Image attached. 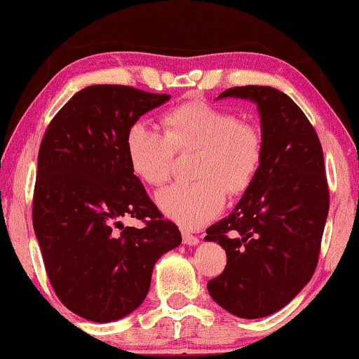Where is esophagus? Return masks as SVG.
<instances>
[{"label": "esophagus", "instance_id": "1", "mask_svg": "<svg viewBox=\"0 0 359 359\" xmlns=\"http://www.w3.org/2000/svg\"><path fill=\"white\" fill-rule=\"evenodd\" d=\"M182 240H184L185 245H190V247H195V245L200 243V238L196 235H191L190 232H182Z\"/></svg>", "mask_w": 359, "mask_h": 359}]
</instances>
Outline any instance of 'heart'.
<instances>
[{
  "instance_id": "heart-1",
  "label": "heart",
  "mask_w": 359,
  "mask_h": 359,
  "mask_svg": "<svg viewBox=\"0 0 359 359\" xmlns=\"http://www.w3.org/2000/svg\"><path fill=\"white\" fill-rule=\"evenodd\" d=\"M161 130L135 121L126 137L128 161L138 177L161 185L170 177L175 149L200 148L195 182H175L158 191L156 203L165 216L185 229L211 222L224 210L227 187L247 190L263 161L258 128L232 111L208 103H185L164 116Z\"/></svg>"
}]
</instances>
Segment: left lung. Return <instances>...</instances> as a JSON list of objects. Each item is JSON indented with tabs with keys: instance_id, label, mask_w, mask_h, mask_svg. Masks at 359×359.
<instances>
[{
	"instance_id": "obj_1",
	"label": "left lung",
	"mask_w": 359,
	"mask_h": 359,
	"mask_svg": "<svg viewBox=\"0 0 359 359\" xmlns=\"http://www.w3.org/2000/svg\"><path fill=\"white\" fill-rule=\"evenodd\" d=\"M219 98L256 104L263 161L233 211L206 229V242L227 255L208 292L233 316L258 319L290 303L316 271L329 212L324 154L311 122L280 90L245 85Z\"/></svg>"
}]
</instances>
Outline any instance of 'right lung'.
Wrapping results in <instances>:
<instances>
[{
	"label": "right lung",
	"mask_w": 359,
	"mask_h": 359,
	"mask_svg": "<svg viewBox=\"0 0 359 359\" xmlns=\"http://www.w3.org/2000/svg\"><path fill=\"white\" fill-rule=\"evenodd\" d=\"M168 100L124 85H92L62 106L43 137L34 231L57 298L93 323L135 311L156 261L182 242L133 174L126 148L133 122ZM124 217L146 227L124 228Z\"/></svg>",
	"instance_id": "add662e5"
}]
</instances>
